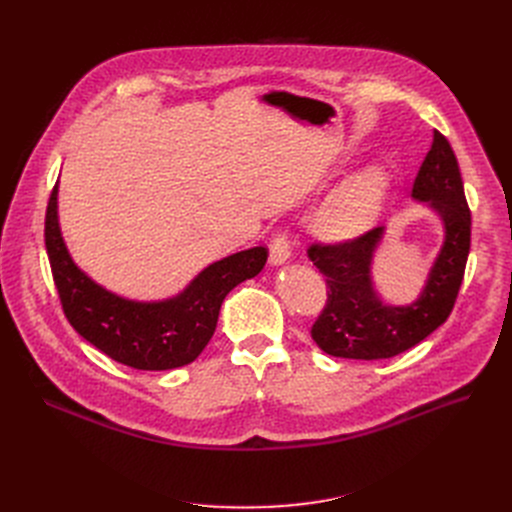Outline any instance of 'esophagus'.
Returning <instances> with one entry per match:
<instances>
[{"mask_svg":"<svg viewBox=\"0 0 512 512\" xmlns=\"http://www.w3.org/2000/svg\"><path fill=\"white\" fill-rule=\"evenodd\" d=\"M290 255H292L290 238L284 232L274 234V238L270 240V263L272 265H282L290 259Z\"/></svg>","mask_w":512,"mask_h":512,"instance_id":"esophagus-1","label":"esophagus"}]
</instances>
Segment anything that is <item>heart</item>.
Segmentation results:
<instances>
[{
	"label": "heart",
	"instance_id": "1",
	"mask_svg": "<svg viewBox=\"0 0 512 512\" xmlns=\"http://www.w3.org/2000/svg\"><path fill=\"white\" fill-rule=\"evenodd\" d=\"M388 191V176L369 168L348 178L326 197L317 211V228L328 238H348L367 230L378 220Z\"/></svg>",
	"mask_w": 512,
	"mask_h": 512
}]
</instances>
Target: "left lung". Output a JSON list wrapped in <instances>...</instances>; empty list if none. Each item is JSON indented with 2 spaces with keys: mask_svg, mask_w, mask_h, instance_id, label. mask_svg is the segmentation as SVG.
I'll use <instances>...</instances> for the list:
<instances>
[{
  "mask_svg": "<svg viewBox=\"0 0 512 512\" xmlns=\"http://www.w3.org/2000/svg\"><path fill=\"white\" fill-rule=\"evenodd\" d=\"M413 199L440 215L444 245L419 299L411 305H388L373 288L371 261L384 234L382 226L334 245L313 242L307 249L328 286L326 307L311 328V338L324 353L363 361L390 359L425 340L448 319L465 276L471 211L459 161L438 130L413 182Z\"/></svg>",
  "mask_w": 512,
  "mask_h": 512,
  "instance_id": "8db88e82",
  "label": "left lung"
}]
</instances>
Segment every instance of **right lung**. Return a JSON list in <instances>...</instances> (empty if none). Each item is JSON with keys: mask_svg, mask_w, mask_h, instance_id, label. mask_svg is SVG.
<instances>
[{"mask_svg": "<svg viewBox=\"0 0 512 512\" xmlns=\"http://www.w3.org/2000/svg\"><path fill=\"white\" fill-rule=\"evenodd\" d=\"M45 247L70 326L110 359L143 371L193 363L218 326L226 294L255 278L267 261V249L253 247L211 263L174 299H122L95 284L72 261L58 224V182L47 203Z\"/></svg>", "mask_w": 512, "mask_h": 512, "instance_id": "1", "label": "right lung"}]
</instances>
